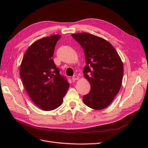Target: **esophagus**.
<instances>
[{"instance_id": "obj_1", "label": "esophagus", "mask_w": 148, "mask_h": 148, "mask_svg": "<svg viewBox=\"0 0 148 148\" xmlns=\"http://www.w3.org/2000/svg\"><path fill=\"white\" fill-rule=\"evenodd\" d=\"M77 79H79V77H78V76H77V75H74V76L72 77V80L73 81H76Z\"/></svg>"}]
</instances>
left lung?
Segmentation results:
<instances>
[{
  "label": "left lung",
  "mask_w": 148,
  "mask_h": 148,
  "mask_svg": "<svg viewBox=\"0 0 148 148\" xmlns=\"http://www.w3.org/2000/svg\"><path fill=\"white\" fill-rule=\"evenodd\" d=\"M83 49L86 59L84 76L91 85L83 96L84 104L95 110L109 106L121 86L123 65L115 48L108 40L86 32L72 34Z\"/></svg>",
  "instance_id": "obj_1"
}]
</instances>
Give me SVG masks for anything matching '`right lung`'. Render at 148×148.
Segmentation results:
<instances>
[{"label": "right lung", "mask_w": 148, "mask_h": 148, "mask_svg": "<svg viewBox=\"0 0 148 148\" xmlns=\"http://www.w3.org/2000/svg\"><path fill=\"white\" fill-rule=\"evenodd\" d=\"M61 37L55 34L34 42L22 59L20 75L30 99L43 111H52L60 106L69 83L59 73L53 56Z\"/></svg>", "instance_id": "obj_1"}]
</instances>
